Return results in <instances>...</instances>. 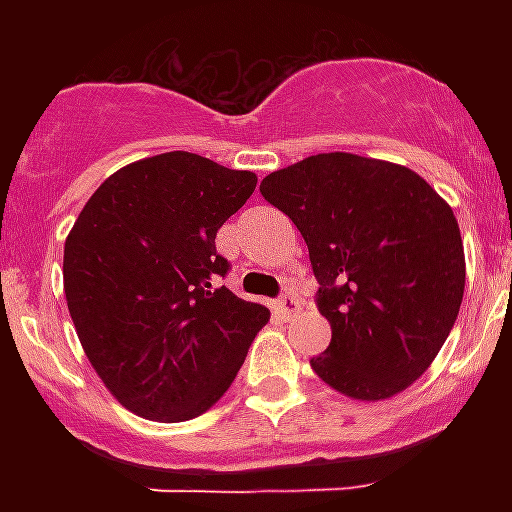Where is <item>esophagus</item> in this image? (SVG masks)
Listing matches in <instances>:
<instances>
[{"label": "esophagus", "instance_id": "1", "mask_svg": "<svg viewBox=\"0 0 512 512\" xmlns=\"http://www.w3.org/2000/svg\"><path fill=\"white\" fill-rule=\"evenodd\" d=\"M277 307H279V315H282L284 320L295 318L297 312L302 310V307H300V300H297L295 295H284L282 300H279V305H277Z\"/></svg>", "mask_w": 512, "mask_h": 512}]
</instances>
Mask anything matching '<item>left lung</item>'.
I'll return each mask as SVG.
<instances>
[{"label":"left lung","instance_id":"obj_1","mask_svg":"<svg viewBox=\"0 0 512 512\" xmlns=\"http://www.w3.org/2000/svg\"><path fill=\"white\" fill-rule=\"evenodd\" d=\"M264 200L297 225L318 279L330 346L312 372L341 395L377 402L431 366L464 297L454 210L408 166L318 153L269 174Z\"/></svg>","mask_w":512,"mask_h":512}]
</instances>
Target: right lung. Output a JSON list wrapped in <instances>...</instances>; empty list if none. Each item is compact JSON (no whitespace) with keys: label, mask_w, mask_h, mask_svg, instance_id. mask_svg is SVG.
Masks as SVG:
<instances>
[{"label":"right lung","mask_w":512,"mask_h":512,"mask_svg":"<svg viewBox=\"0 0 512 512\" xmlns=\"http://www.w3.org/2000/svg\"><path fill=\"white\" fill-rule=\"evenodd\" d=\"M253 171L171 151L99 184L63 246V292L84 354L130 413L182 423L210 410L269 310L217 287L215 235Z\"/></svg>","instance_id":"obj_1"}]
</instances>
